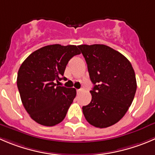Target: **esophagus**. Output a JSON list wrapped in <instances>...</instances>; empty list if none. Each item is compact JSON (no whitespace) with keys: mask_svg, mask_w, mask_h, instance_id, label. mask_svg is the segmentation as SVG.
I'll return each instance as SVG.
<instances>
[{"mask_svg":"<svg viewBox=\"0 0 155 155\" xmlns=\"http://www.w3.org/2000/svg\"><path fill=\"white\" fill-rule=\"evenodd\" d=\"M82 91V88H81V89H77V90H76V91H77V93H80Z\"/></svg>","mask_w":155,"mask_h":155,"instance_id":"obj_1","label":"esophagus"}]
</instances>
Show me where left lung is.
Here are the masks:
<instances>
[{
  "label": "left lung",
  "instance_id": "8db88e82",
  "mask_svg": "<svg viewBox=\"0 0 155 155\" xmlns=\"http://www.w3.org/2000/svg\"><path fill=\"white\" fill-rule=\"evenodd\" d=\"M78 48L94 84L91 102L82 107V112L91 125L110 127L124 117L134 99L137 88L134 70L125 56L104 45Z\"/></svg>",
  "mask_w": 155,
  "mask_h": 155
}]
</instances>
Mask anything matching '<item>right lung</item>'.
I'll use <instances>...</instances> for the list:
<instances>
[{"label": "right lung", "instance_id": "add662e5", "mask_svg": "<svg viewBox=\"0 0 155 155\" xmlns=\"http://www.w3.org/2000/svg\"><path fill=\"white\" fill-rule=\"evenodd\" d=\"M80 53L76 45H47L31 53L20 66L16 82L21 101L36 123L53 127L64 120L76 90L58 83L65 79L69 61Z\"/></svg>", "mask_w": 155, "mask_h": 155}]
</instances>
